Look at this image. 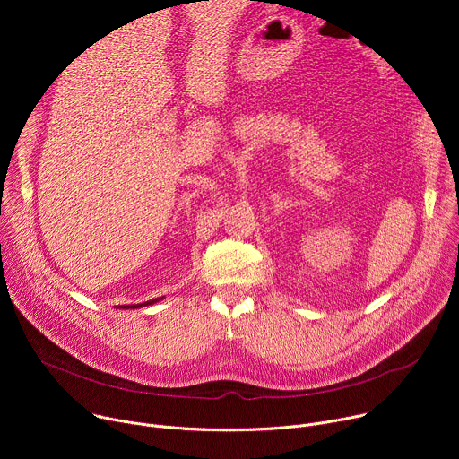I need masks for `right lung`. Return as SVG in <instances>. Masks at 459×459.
Returning <instances> with one entry per match:
<instances>
[{
  "mask_svg": "<svg viewBox=\"0 0 459 459\" xmlns=\"http://www.w3.org/2000/svg\"><path fill=\"white\" fill-rule=\"evenodd\" d=\"M160 299H163V298H156V299H151V301H145V303H138V305H123V307H117V308H140V307H149V305L158 303Z\"/></svg>",
  "mask_w": 459,
  "mask_h": 459,
  "instance_id": "obj_1",
  "label": "right lung"
}]
</instances>
